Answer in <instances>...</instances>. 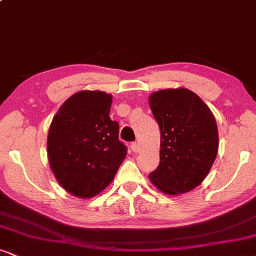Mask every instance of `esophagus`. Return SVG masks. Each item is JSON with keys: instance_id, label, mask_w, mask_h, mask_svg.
<instances>
[{"instance_id": "1", "label": "esophagus", "mask_w": 256, "mask_h": 256, "mask_svg": "<svg viewBox=\"0 0 256 256\" xmlns=\"http://www.w3.org/2000/svg\"><path fill=\"white\" fill-rule=\"evenodd\" d=\"M131 149H132V152H140V146H138V143H136V142L132 143V144H131Z\"/></svg>"}]
</instances>
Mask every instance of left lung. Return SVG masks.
Returning <instances> with one entry per match:
<instances>
[{"label":"left lung","instance_id":"8db88e82","mask_svg":"<svg viewBox=\"0 0 256 256\" xmlns=\"http://www.w3.org/2000/svg\"><path fill=\"white\" fill-rule=\"evenodd\" d=\"M160 128V162L149 179L166 195L192 192L204 182L218 154V126L212 110L185 88L149 96Z\"/></svg>","mask_w":256,"mask_h":256}]
</instances>
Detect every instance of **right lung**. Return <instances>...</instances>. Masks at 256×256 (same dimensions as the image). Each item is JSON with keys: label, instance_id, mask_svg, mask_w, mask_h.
Wrapping results in <instances>:
<instances>
[{"label": "right lung", "instance_id": "obj_1", "mask_svg": "<svg viewBox=\"0 0 256 256\" xmlns=\"http://www.w3.org/2000/svg\"><path fill=\"white\" fill-rule=\"evenodd\" d=\"M112 100L104 91H78L52 120L49 165L58 184L76 198H90L104 192L128 154L119 140V124L110 118Z\"/></svg>", "mask_w": 256, "mask_h": 256}]
</instances>
